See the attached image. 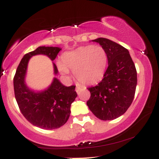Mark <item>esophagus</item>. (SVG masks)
<instances>
[{"instance_id": "esophagus-1", "label": "esophagus", "mask_w": 159, "mask_h": 159, "mask_svg": "<svg viewBox=\"0 0 159 159\" xmlns=\"http://www.w3.org/2000/svg\"><path fill=\"white\" fill-rule=\"evenodd\" d=\"M81 90V87H80V86H76V88H75V91L77 92V93L80 92V90Z\"/></svg>"}]
</instances>
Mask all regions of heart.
Segmentation results:
<instances>
[{"mask_svg":"<svg viewBox=\"0 0 159 159\" xmlns=\"http://www.w3.org/2000/svg\"><path fill=\"white\" fill-rule=\"evenodd\" d=\"M107 65V56L102 47L81 46L61 57L58 69L63 75L73 71L76 79L84 84H94L102 79Z\"/></svg>","mask_w":159,"mask_h":159,"instance_id":"b5f03b06","label":"heart"}]
</instances>
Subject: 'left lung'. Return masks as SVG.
Listing matches in <instances>:
<instances>
[{"label": "left lung", "instance_id": "1", "mask_svg": "<svg viewBox=\"0 0 159 159\" xmlns=\"http://www.w3.org/2000/svg\"><path fill=\"white\" fill-rule=\"evenodd\" d=\"M105 49L107 67L104 78L95 87H89L90 98L87 105L102 120H112L125 114L134 99L137 71L126 48L105 38L92 40Z\"/></svg>", "mask_w": 159, "mask_h": 159}]
</instances>
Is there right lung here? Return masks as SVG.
I'll return each instance as SVG.
<instances>
[{"instance_id":"1","label":"right lung","mask_w":159,"mask_h":159,"mask_svg":"<svg viewBox=\"0 0 159 159\" xmlns=\"http://www.w3.org/2000/svg\"><path fill=\"white\" fill-rule=\"evenodd\" d=\"M62 48L39 46L25 54L20 62L13 79L15 97L21 112L30 123L43 129H55L66 123L70 116V107L77 97L75 86L66 87L54 77L47 88L34 90L27 85V66L32 57L45 55L53 61ZM53 63L54 75L58 73Z\"/></svg>"}]
</instances>
